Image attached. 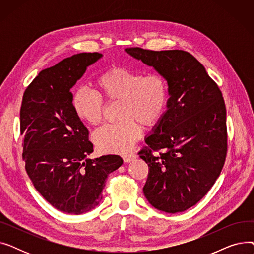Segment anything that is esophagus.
<instances>
[{
    "instance_id": "34e87169",
    "label": "esophagus",
    "mask_w": 254,
    "mask_h": 254,
    "mask_svg": "<svg viewBox=\"0 0 254 254\" xmlns=\"http://www.w3.org/2000/svg\"><path fill=\"white\" fill-rule=\"evenodd\" d=\"M122 156L124 158L125 163H128V162L132 161V159H135L137 157V154L136 153H132V152L131 153H123Z\"/></svg>"
}]
</instances>
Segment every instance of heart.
<instances>
[{
	"mask_svg": "<svg viewBox=\"0 0 254 254\" xmlns=\"http://www.w3.org/2000/svg\"><path fill=\"white\" fill-rule=\"evenodd\" d=\"M97 92L79 88L72 105L82 122L98 126L104 117L105 103L119 101L122 120L106 125L93 134L98 148L105 152H125L142 135V126L154 127L164 116L169 103L167 78L161 73H147L126 66L113 65L96 80Z\"/></svg>",
	"mask_w": 254,
	"mask_h": 254,
	"instance_id": "b5f03b06",
	"label": "heart"
}]
</instances>
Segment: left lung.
Segmentation results:
<instances>
[{
  "mask_svg": "<svg viewBox=\"0 0 254 254\" xmlns=\"http://www.w3.org/2000/svg\"><path fill=\"white\" fill-rule=\"evenodd\" d=\"M126 51L163 74L171 96L168 110L139 151L149 168L143 192L158 210L185 211L210 190L225 162L228 131L222 92L188 51L140 47Z\"/></svg>",
  "mask_w": 254,
  "mask_h": 254,
  "instance_id": "1",
  "label": "left lung"
}]
</instances>
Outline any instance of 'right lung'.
Listing matches in <instances>:
<instances>
[{
	"mask_svg": "<svg viewBox=\"0 0 254 254\" xmlns=\"http://www.w3.org/2000/svg\"><path fill=\"white\" fill-rule=\"evenodd\" d=\"M101 57L98 52L78 53L42 70L22 97L20 134L26 173L49 204L69 214L98 206L107 177L124 163L113 154L86 158L93 145L72 105L70 89Z\"/></svg>",
	"mask_w": 254,
	"mask_h": 254,
	"instance_id": "add662e5",
	"label": "right lung"
}]
</instances>
